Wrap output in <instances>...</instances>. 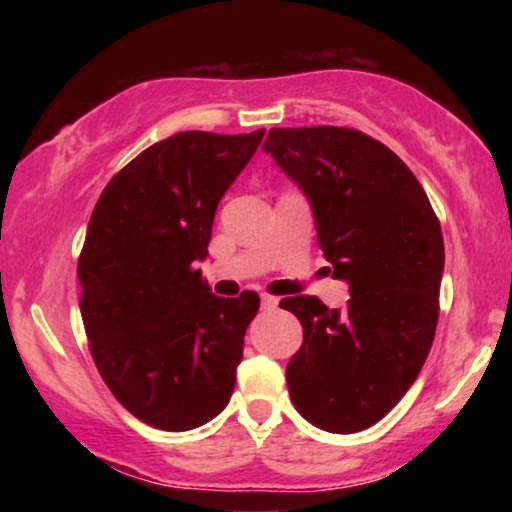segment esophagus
Returning a JSON list of instances; mask_svg holds the SVG:
<instances>
[{
	"instance_id": "1",
	"label": "esophagus",
	"mask_w": 512,
	"mask_h": 512,
	"mask_svg": "<svg viewBox=\"0 0 512 512\" xmlns=\"http://www.w3.org/2000/svg\"><path fill=\"white\" fill-rule=\"evenodd\" d=\"M277 303L279 300L275 298V296H268V293H261V307L263 310H268V312H272L277 307Z\"/></svg>"
}]
</instances>
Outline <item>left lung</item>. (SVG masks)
Returning a JSON list of instances; mask_svg holds the SVG:
<instances>
[{"label":"left lung","instance_id":"8db88e82","mask_svg":"<svg viewBox=\"0 0 512 512\" xmlns=\"http://www.w3.org/2000/svg\"><path fill=\"white\" fill-rule=\"evenodd\" d=\"M263 151L303 188L345 310L314 296L279 307L303 324L286 366L307 422L356 433L387 415L417 380L438 324L445 247L438 216L410 167L352 128H272Z\"/></svg>","mask_w":512,"mask_h":512}]
</instances>
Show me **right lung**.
I'll list each match as a JSON object with an SVG mask.
<instances>
[{
	"instance_id": "right-lung-1",
	"label": "right lung",
	"mask_w": 512,
	"mask_h": 512,
	"mask_svg": "<svg viewBox=\"0 0 512 512\" xmlns=\"http://www.w3.org/2000/svg\"><path fill=\"white\" fill-rule=\"evenodd\" d=\"M263 135L177 132L130 160L90 216L76 268L90 354L116 401L156 429L207 424L235 389L261 300L214 296L195 263Z\"/></svg>"
}]
</instances>
